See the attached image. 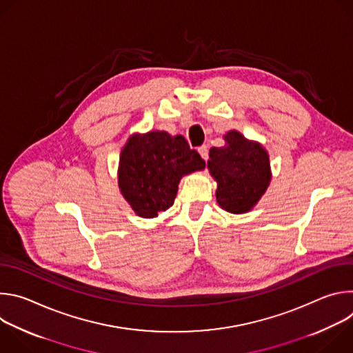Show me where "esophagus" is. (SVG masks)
<instances>
[{
	"instance_id": "34e87169",
	"label": "esophagus",
	"mask_w": 353,
	"mask_h": 353,
	"mask_svg": "<svg viewBox=\"0 0 353 353\" xmlns=\"http://www.w3.org/2000/svg\"><path fill=\"white\" fill-rule=\"evenodd\" d=\"M198 154L201 155V158H203L204 161H207V159H208V146H207V145L199 146V148H198Z\"/></svg>"
}]
</instances>
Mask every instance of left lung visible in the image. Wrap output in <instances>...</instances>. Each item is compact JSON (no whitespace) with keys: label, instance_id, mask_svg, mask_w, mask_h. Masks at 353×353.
<instances>
[{"label":"left lung","instance_id":"obj_1","mask_svg":"<svg viewBox=\"0 0 353 353\" xmlns=\"http://www.w3.org/2000/svg\"><path fill=\"white\" fill-rule=\"evenodd\" d=\"M225 146L211 148L208 169L218 183L216 201L222 210L244 214L253 208L271 181L268 152L260 142L232 130Z\"/></svg>","mask_w":353,"mask_h":353}]
</instances>
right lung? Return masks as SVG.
<instances>
[{"instance_id": "right-lung-1", "label": "right lung", "mask_w": 353, "mask_h": 353, "mask_svg": "<svg viewBox=\"0 0 353 353\" xmlns=\"http://www.w3.org/2000/svg\"><path fill=\"white\" fill-rule=\"evenodd\" d=\"M204 168L183 135L134 134L120 155L119 188L138 216L157 218L173 205L181 177Z\"/></svg>"}]
</instances>
